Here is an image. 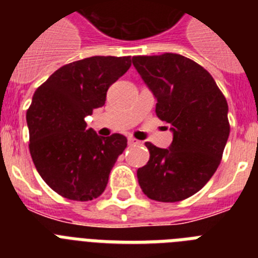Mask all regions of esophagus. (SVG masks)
I'll return each instance as SVG.
<instances>
[{
  "mask_svg": "<svg viewBox=\"0 0 258 258\" xmlns=\"http://www.w3.org/2000/svg\"><path fill=\"white\" fill-rule=\"evenodd\" d=\"M127 143H129V146H137V145H140V141L136 140V138H133V137H129L127 138Z\"/></svg>",
  "mask_w": 258,
  "mask_h": 258,
  "instance_id": "esophagus-1",
  "label": "esophagus"
}]
</instances>
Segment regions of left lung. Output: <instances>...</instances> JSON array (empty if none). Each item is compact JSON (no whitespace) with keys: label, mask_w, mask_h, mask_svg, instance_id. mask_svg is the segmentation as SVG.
Wrapping results in <instances>:
<instances>
[{"label":"left lung","mask_w":258,"mask_h":258,"mask_svg":"<svg viewBox=\"0 0 258 258\" xmlns=\"http://www.w3.org/2000/svg\"><path fill=\"white\" fill-rule=\"evenodd\" d=\"M133 64L156 98V115L172 125L169 149L146 142L150 160L137 170L146 197L174 203L202 190L222 159L230 134L227 102L213 77L179 54L133 56Z\"/></svg>","instance_id":"obj_1"}]
</instances>
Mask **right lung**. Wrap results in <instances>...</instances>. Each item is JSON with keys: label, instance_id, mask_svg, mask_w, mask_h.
Here are the masks:
<instances>
[{"label": "right lung", "instance_id": "1", "mask_svg": "<svg viewBox=\"0 0 258 258\" xmlns=\"http://www.w3.org/2000/svg\"><path fill=\"white\" fill-rule=\"evenodd\" d=\"M132 66L131 56H90L56 70L27 111L29 152L50 188L77 202L104 191L109 172L127 145L121 134L97 136L84 118L106 102L107 90Z\"/></svg>", "mask_w": 258, "mask_h": 258}]
</instances>
